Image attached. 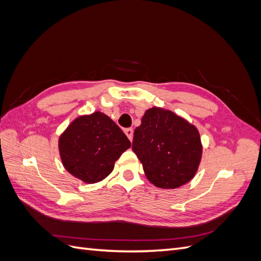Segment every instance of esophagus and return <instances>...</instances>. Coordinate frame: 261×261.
I'll return each mask as SVG.
<instances>
[{
  "label": "esophagus",
  "instance_id": "obj_1",
  "mask_svg": "<svg viewBox=\"0 0 261 261\" xmlns=\"http://www.w3.org/2000/svg\"><path fill=\"white\" fill-rule=\"evenodd\" d=\"M124 133L126 134V136L128 137V139L132 141L133 140V135H134L133 128H126V129H124Z\"/></svg>",
  "mask_w": 261,
  "mask_h": 261
}]
</instances>
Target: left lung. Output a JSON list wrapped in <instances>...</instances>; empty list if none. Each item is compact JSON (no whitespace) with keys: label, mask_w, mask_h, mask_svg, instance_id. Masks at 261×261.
Listing matches in <instances>:
<instances>
[{"label":"left lung","mask_w":261,"mask_h":261,"mask_svg":"<svg viewBox=\"0 0 261 261\" xmlns=\"http://www.w3.org/2000/svg\"><path fill=\"white\" fill-rule=\"evenodd\" d=\"M133 151L143 163L150 183L177 188L198 170L202 146L198 129L169 110H147L134 132Z\"/></svg>","instance_id":"8db88e82"}]
</instances>
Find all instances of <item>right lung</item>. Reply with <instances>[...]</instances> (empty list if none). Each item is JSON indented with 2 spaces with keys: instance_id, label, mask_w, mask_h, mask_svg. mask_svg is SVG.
I'll use <instances>...</instances> for the list:
<instances>
[{
  "instance_id": "right-lung-1",
  "label": "right lung",
  "mask_w": 261,
  "mask_h": 261,
  "mask_svg": "<svg viewBox=\"0 0 261 261\" xmlns=\"http://www.w3.org/2000/svg\"><path fill=\"white\" fill-rule=\"evenodd\" d=\"M129 147L130 141L122 129L101 112L77 117L59 139L64 168L88 184L106 178Z\"/></svg>"
}]
</instances>
